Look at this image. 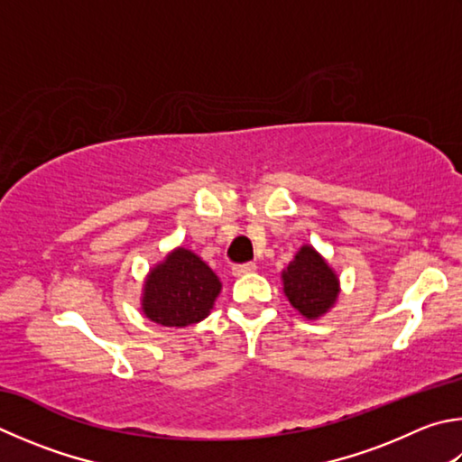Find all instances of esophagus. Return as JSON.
<instances>
[{
    "label": "esophagus",
    "instance_id": "1",
    "mask_svg": "<svg viewBox=\"0 0 462 462\" xmlns=\"http://www.w3.org/2000/svg\"><path fill=\"white\" fill-rule=\"evenodd\" d=\"M256 271V264L254 263H245V264H236L232 268V274L234 276H246L250 273Z\"/></svg>",
    "mask_w": 462,
    "mask_h": 462
}]
</instances>
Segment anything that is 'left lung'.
<instances>
[{"label":"left lung","mask_w":462,"mask_h":462,"mask_svg":"<svg viewBox=\"0 0 462 462\" xmlns=\"http://www.w3.org/2000/svg\"><path fill=\"white\" fill-rule=\"evenodd\" d=\"M282 289L289 303L307 319H319L339 297V279L313 246H300L282 271Z\"/></svg>","instance_id":"left-lung-1"}]
</instances>
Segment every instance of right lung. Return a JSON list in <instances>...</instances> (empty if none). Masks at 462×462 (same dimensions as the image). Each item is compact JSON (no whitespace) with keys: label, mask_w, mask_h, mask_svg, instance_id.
<instances>
[{"label":"right lung","mask_w":462,"mask_h":462,"mask_svg":"<svg viewBox=\"0 0 462 462\" xmlns=\"http://www.w3.org/2000/svg\"><path fill=\"white\" fill-rule=\"evenodd\" d=\"M222 282L202 258L188 248H175L151 268L141 311L163 327H188L209 315Z\"/></svg>","instance_id":"1"}]
</instances>
